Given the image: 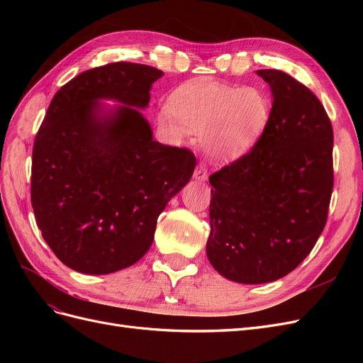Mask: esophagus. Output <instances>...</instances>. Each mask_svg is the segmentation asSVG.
I'll use <instances>...</instances> for the list:
<instances>
[{
    "label": "esophagus",
    "instance_id": "1",
    "mask_svg": "<svg viewBox=\"0 0 363 363\" xmlns=\"http://www.w3.org/2000/svg\"><path fill=\"white\" fill-rule=\"evenodd\" d=\"M194 177H195V180H199V182H206L207 180V168H206V164L200 163L199 167L195 168Z\"/></svg>",
    "mask_w": 363,
    "mask_h": 363
}]
</instances>
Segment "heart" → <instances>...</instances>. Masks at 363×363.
Wrapping results in <instances>:
<instances>
[{
	"label": "heart",
	"instance_id": "b5f03b06",
	"mask_svg": "<svg viewBox=\"0 0 363 363\" xmlns=\"http://www.w3.org/2000/svg\"><path fill=\"white\" fill-rule=\"evenodd\" d=\"M269 101L256 87H232L211 82L186 83L175 89L160 113V124L182 138L202 131L208 156L232 160L244 156L265 131Z\"/></svg>",
	"mask_w": 363,
	"mask_h": 363
}]
</instances>
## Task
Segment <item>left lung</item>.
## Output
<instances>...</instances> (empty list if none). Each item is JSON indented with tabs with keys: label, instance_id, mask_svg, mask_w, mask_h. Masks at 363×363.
Segmentation results:
<instances>
[{
	"label": "left lung",
	"instance_id": "obj_1",
	"mask_svg": "<svg viewBox=\"0 0 363 363\" xmlns=\"http://www.w3.org/2000/svg\"><path fill=\"white\" fill-rule=\"evenodd\" d=\"M272 94L268 125L247 155L208 177L206 252L223 277L279 280L309 256L333 191V128L316 95L289 74L259 69Z\"/></svg>",
	"mask_w": 363,
	"mask_h": 363
}]
</instances>
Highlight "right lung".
I'll return each instance as SVG.
<instances>
[{"label":"right lung","mask_w":363,"mask_h":363,"mask_svg":"<svg viewBox=\"0 0 363 363\" xmlns=\"http://www.w3.org/2000/svg\"><path fill=\"white\" fill-rule=\"evenodd\" d=\"M162 75L107 63L51 100L33 145L31 206L45 242L74 271L101 276L144 257L159 215L192 177L194 152L159 144L135 108L148 106ZM98 99L121 104L106 111Z\"/></svg>","instance_id":"1"}]
</instances>
